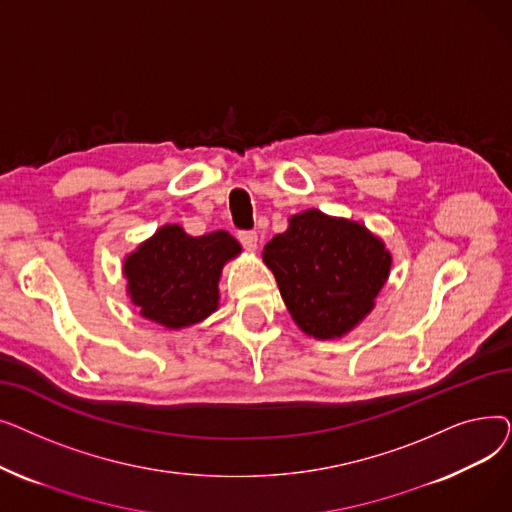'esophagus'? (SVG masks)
I'll return each instance as SVG.
<instances>
[{
  "label": "esophagus",
  "mask_w": 512,
  "mask_h": 512,
  "mask_svg": "<svg viewBox=\"0 0 512 512\" xmlns=\"http://www.w3.org/2000/svg\"><path fill=\"white\" fill-rule=\"evenodd\" d=\"M238 240H240V245L245 247L247 251H255L257 249V232H253V230H240L238 232Z\"/></svg>",
  "instance_id": "obj_1"
}]
</instances>
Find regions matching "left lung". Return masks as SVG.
<instances>
[{"label": "left lung", "instance_id": "obj_1", "mask_svg": "<svg viewBox=\"0 0 512 512\" xmlns=\"http://www.w3.org/2000/svg\"><path fill=\"white\" fill-rule=\"evenodd\" d=\"M282 299L305 334L334 340L375 307L392 255L363 224L307 209L263 247Z\"/></svg>", "mask_w": 512, "mask_h": 512}]
</instances>
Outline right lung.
<instances>
[{
    "label": "right lung",
    "instance_id": "add662e5",
    "mask_svg": "<svg viewBox=\"0 0 512 512\" xmlns=\"http://www.w3.org/2000/svg\"><path fill=\"white\" fill-rule=\"evenodd\" d=\"M238 253L224 230L191 236L178 224L161 226L124 259L130 301L164 328L195 326L218 309L222 267Z\"/></svg>",
    "mask_w": 512,
    "mask_h": 512
}]
</instances>
